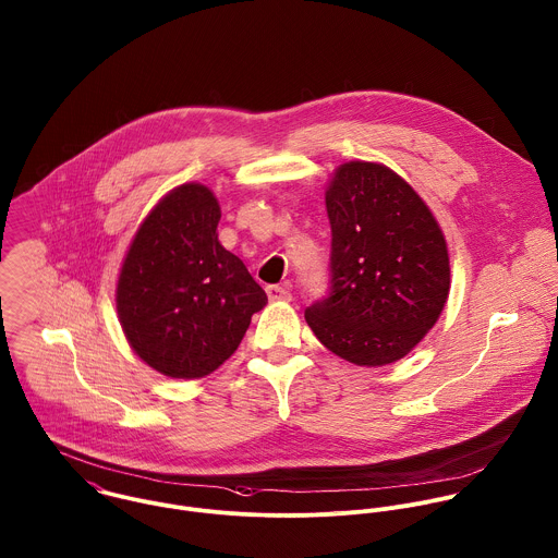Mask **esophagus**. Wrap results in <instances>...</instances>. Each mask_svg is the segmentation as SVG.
Listing matches in <instances>:
<instances>
[{
	"mask_svg": "<svg viewBox=\"0 0 558 558\" xmlns=\"http://www.w3.org/2000/svg\"><path fill=\"white\" fill-rule=\"evenodd\" d=\"M267 298L271 302H289L291 300V291H289V287L271 284V287H267Z\"/></svg>",
	"mask_w": 558,
	"mask_h": 558,
	"instance_id": "esophagus-1",
	"label": "esophagus"
}]
</instances>
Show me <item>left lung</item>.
Here are the masks:
<instances>
[{"mask_svg": "<svg viewBox=\"0 0 558 558\" xmlns=\"http://www.w3.org/2000/svg\"><path fill=\"white\" fill-rule=\"evenodd\" d=\"M326 207L332 228L330 293L306 308V322L347 362H397L445 308V234L423 198L381 163H342L326 190Z\"/></svg>", "mask_w": 558, "mask_h": 558, "instance_id": "1", "label": "left lung"}]
</instances>
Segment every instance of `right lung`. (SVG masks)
Wrapping results in <instances>:
<instances>
[{
    "mask_svg": "<svg viewBox=\"0 0 558 558\" xmlns=\"http://www.w3.org/2000/svg\"><path fill=\"white\" fill-rule=\"evenodd\" d=\"M218 198L201 183L163 196L140 223L116 287L131 349L177 379L214 373L267 304L243 260L218 241Z\"/></svg>",
    "mask_w": 558,
    "mask_h": 558,
    "instance_id": "add662e5",
    "label": "right lung"
}]
</instances>
